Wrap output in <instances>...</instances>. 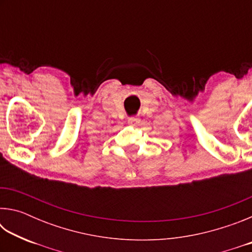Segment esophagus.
<instances>
[{
  "mask_svg": "<svg viewBox=\"0 0 252 252\" xmlns=\"http://www.w3.org/2000/svg\"><path fill=\"white\" fill-rule=\"evenodd\" d=\"M138 121H139V119L135 117H130L129 119H127V123H129V125H135V123H138Z\"/></svg>",
  "mask_w": 252,
  "mask_h": 252,
  "instance_id": "1",
  "label": "esophagus"
}]
</instances>
